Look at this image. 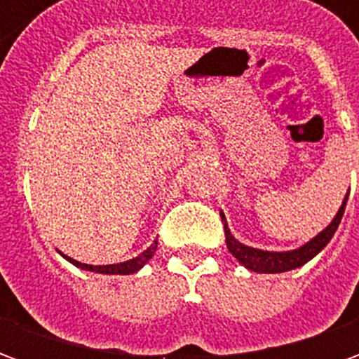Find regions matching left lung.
Masks as SVG:
<instances>
[{"label":"left lung","mask_w":359,"mask_h":359,"mask_svg":"<svg viewBox=\"0 0 359 359\" xmlns=\"http://www.w3.org/2000/svg\"><path fill=\"white\" fill-rule=\"evenodd\" d=\"M348 194L344 196V202L340 205L339 213L334 215V219L331 221V225L323 229L321 233L313 236L311 241L306 242L304 246L296 250H290V252H267V250H257L250 248L246 244H242L234 238L231 234V229L226 225V219L221 211V221L225 225V241L226 248L233 254L238 262H241L246 269L256 271V273H285V271L296 269V267H302L304 264H308L309 259L321 252V250L329 244V241L332 238V234L337 233V229L340 225V219L344 215V208H346Z\"/></svg>","instance_id":"obj_1"}]
</instances>
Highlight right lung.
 I'll return each instance as SVG.
<instances>
[{
    "label": "right lung",
    "mask_w": 359,
    "mask_h": 359,
    "mask_svg": "<svg viewBox=\"0 0 359 359\" xmlns=\"http://www.w3.org/2000/svg\"><path fill=\"white\" fill-rule=\"evenodd\" d=\"M157 250V241H154V244L149 246L148 250H144L140 256L133 257V259H128V262H123V264H111V265H88V264H81V262H76L73 257L65 256V254H61V256L65 257L67 262H71L76 267H81L84 271H94V273H102V275H130V273H136V271H140L144 265L148 264L151 256L156 254Z\"/></svg>",
    "instance_id": "add662e5"
}]
</instances>
